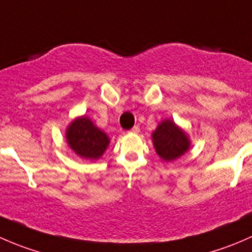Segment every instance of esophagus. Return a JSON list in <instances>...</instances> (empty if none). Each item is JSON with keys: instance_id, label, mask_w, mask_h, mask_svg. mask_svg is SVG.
I'll use <instances>...</instances> for the list:
<instances>
[{"instance_id": "obj_1", "label": "esophagus", "mask_w": 252, "mask_h": 252, "mask_svg": "<svg viewBox=\"0 0 252 252\" xmlns=\"http://www.w3.org/2000/svg\"><path fill=\"white\" fill-rule=\"evenodd\" d=\"M139 131H140V128H139V126H133V128L130 129V133H139Z\"/></svg>"}]
</instances>
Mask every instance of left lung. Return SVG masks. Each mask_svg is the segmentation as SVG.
Masks as SVG:
<instances>
[{"instance_id": "left-lung-1", "label": "left lung", "mask_w": 252, "mask_h": 252, "mask_svg": "<svg viewBox=\"0 0 252 252\" xmlns=\"http://www.w3.org/2000/svg\"><path fill=\"white\" fill-rule=\"evenodd\" d=\"M155 149L164 161H173L189 149V139L172 121H163L152 134Z\"/></svg>"}]
</instances>
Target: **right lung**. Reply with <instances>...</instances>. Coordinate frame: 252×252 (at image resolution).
Segmentation results:
<instances>
[{
    "instance_id": "add662e5",
    "label": "right lung",
    "mask_w": 252,
    "mask_h": 252,
    "mask_svg": "<svg viewBox=\"0 0 252 252\" xmlns=\"http://www.w3.org/2000/svg\"><path fill=\"white\" fill-rule=\"evenodd\" d=\"M67 140L79 156L91 159L102 156L110 142L107 135L86 117H81L70 124L67 130Z\"/></svg>"
}]
</instances>
